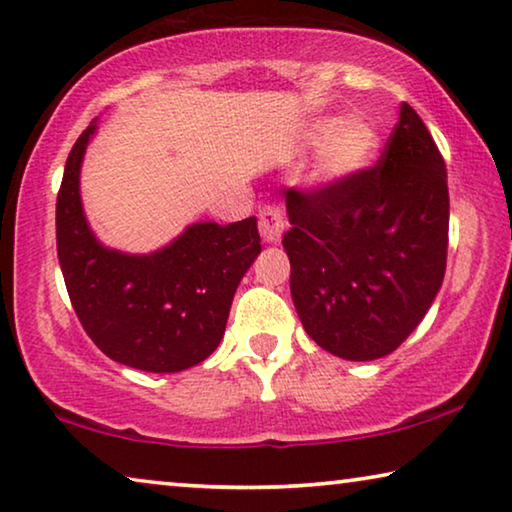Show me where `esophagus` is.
<instances>
[{"label":"esophagus","mask_w":512,"mask_h":512,"mask_svg":"<svg viewBox=\"0 0 512 512\" xmlns=\"http://www.w3.org/2000/svg\"><path fill=\"white\" fill-rule=\"evenodd\" d=\"M287 227V214L280 205H266L259 209V234L266 243H280Z\"/></svg>","instance_id":"obj_1"}]
</instances>
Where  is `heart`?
<instances>
[{
	"label": "heart",
	"mask_w": 512,
	"mask_h": 512,
	"mask_svg": "<svg viewBox=\"0 0 512 512\" xmlns=\"http://www.w3.org/2000/svg\"><path fill=\"white\" fill-rule=\"evenodd\" d=\"M316 173L321 180H346L367 170L380 152V134L369 120L348 116L332 123L319 120L305 134V145H319Z\"/></svg>",
	"instance_id": "heart-1"
}]
</instances>
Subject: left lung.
<instances>
[{
    "label": "left lung",
    "instance_id": "left-lung-1",
    "mask_svg": "<svg viewBox=\"0 0 512 512\" xmlns=\"http://www.w3.org/2000/svg\"><path fill=\"white\" fill-rule=\"evenodd\" d=\"M291 298L323 351L369 362L396 351L442 287L449 243L444 159L410 104L378 166L287 191Z\"/></svg>",
    "mask_w": 512,
    "mask_h": 512
}]
</instances>
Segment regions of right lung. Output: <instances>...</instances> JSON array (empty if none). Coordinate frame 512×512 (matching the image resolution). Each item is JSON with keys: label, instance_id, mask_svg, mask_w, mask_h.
Returning a JSON list of instances; mask_svg holds the SVG:
<instances>
[{"label": "right lung", "instance_id": "add662e5", "mask_svg": "<svg viewBox=\"0 0 512 512\" xmlns=\"http://www.w3.org/2000/svg\"><path fill=\"white\" fill-rule=\"evenodd\" d=\"M97 118L79 136L56 198V253L68 296L95 346L125 367L175 373L207 360L225 335L239 282L262 253L257 218L198 221L152 253L97 239L81 202V164Z\"/></svg>", "mask_w": 512, "mask_h": 512}]
</instances>
